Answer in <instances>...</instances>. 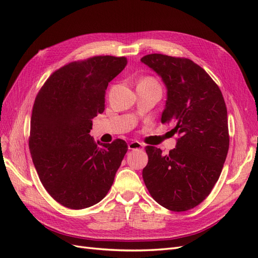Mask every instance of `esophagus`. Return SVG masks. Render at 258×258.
<instances>
[{
  "label": "esophagus",
  "mask_w": 258,
  "mask_h": 258,
  "mask_svg": "<svg viewBox=\"0 0 258 258\" xmlns=\"http://www.w3.org/2000/svg\"><path fill=\"white\" fill-rule=\"evenodd\" d=\"M128 147L129 150H132V151H136V150H143L144 148V144L143 143H140L138 141H134V142H130L128 144Z\"/></svg>",
  "instance_id": "esophagus-1"
}]
</instances>
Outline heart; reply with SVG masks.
Instances as JSON below:
<instances>
[{
  "label": "heart",
  "instance_id": "heart-1",
  "mask_svg": "<svg viewBox=\"0 0 258 258\" xmlns=\"http://www.w3.org/2000/svg\"><path fill=\"white\" fill-rule=\"evenodd\" d=\"M142 82H148V83H156L153 79H150V77H148V79H144Z\"/></svg>",
  "mask_w": 258,
  "mask_h": 258
}]
</instances>
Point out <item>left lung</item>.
<instances>
[{
	"label": "left lung",
	"instance_id": "left-lung-1",
	"mask_svg": "<svg viewBox=\"0 0 258 258\" xmlns=\"http://www.w3.org/2000/svg\"><path fill=\"white\" fill-rule=\"evenodd\" d=\"M141 61L166 85L161 122H173L179 137L165 156L160 148L145 147L143 179L155 201L183 212L201 204L221 175L229 148L227 108L221 89L194 61L161 53Z\"/></svg>",
	"mask_w": 258,
	"mask_h": 258
}]
</instances>
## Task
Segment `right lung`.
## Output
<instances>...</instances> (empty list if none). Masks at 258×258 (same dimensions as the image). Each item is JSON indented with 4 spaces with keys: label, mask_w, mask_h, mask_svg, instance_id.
I'll use <instances>...</instances> for the list:
<instances>
[{
    "label": "right lung",
    "mask_w": 258,
    "mask_h": 258,
    "mask_svg": "<svg viewBox=\"0 0 258 258\" xmlns=\"http://www.w3.org/2000/svg\"><path fill=\"white\" fill-rule=\"evenodd\" d=\"M127 58L96 56L53 72L38 91L30 123L29 148L45 189L60 205L89 208L110 190L128 145L117 139L99 146L89 135L103 113L105 90Z\"/></svg>",
    "instance_id": "obj_1"
}]
</instances>
